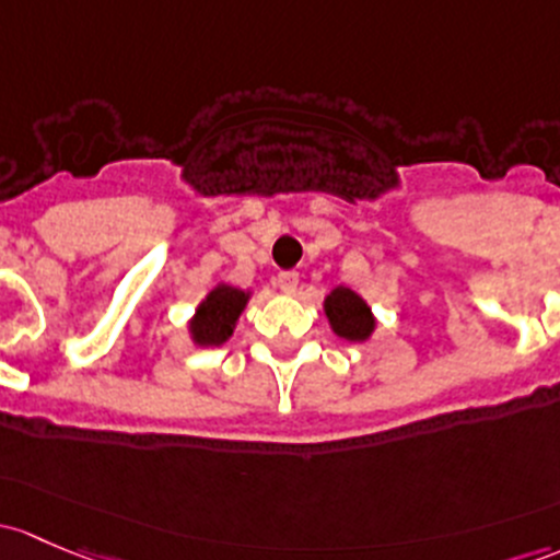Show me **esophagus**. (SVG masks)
Segmentation results:
<instances>
[{"label": "esophagus", "instance_id": "esophagus-1", "mask_svg": "<svg viewBox=\"0 0 560 560\" xmlns=\"http://www.w3.org/2000/svg\"><path fill=\"white\" fill-rule=\"evenodd\" d=\"M276 284H279L281 292H287V295H292V292H295L298 284H300L298 270H281L279 279H276Z\"/></svg>", "mask_w": 560, "mask_h": 560}]
</instances>
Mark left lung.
Instances as JSON below:
<instances>
[{"instance_id":"left-lung-1","label":"left lung","mask_w":560,"mask_h":560,"mask_svg":"<svg viewBox=\"0 0 560 560\" xmlns=\"http://www.w3.org/2000/svg\"><path fill=\"white\" fill-rule=\"evenodd\" d=\"M325 314L338 338L351 343H364L375 329V316L370 305L349 287H335L325 298Z\"/></svg>"}]
</instances>
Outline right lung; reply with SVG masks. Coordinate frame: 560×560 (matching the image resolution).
Returning <instances> with one entry per match:
<instances>
[{
  "mask_svg": "<svg viewBox=\"0 0 560 560\" xmlns=\"http://www.w3.org/2000/svg\"><path fill=\"white\" fill-rule=\"evenodd\" d=\"M249 303V292L231 284H217L201 300L190 319V338L196 346H222L233 335L241 311Z\"/></svg>",
  "mask_w": 560,
  "mask_h": 560,
  "instance_id": "add662e5",
  "label": "right lung"
}]
</instances>
